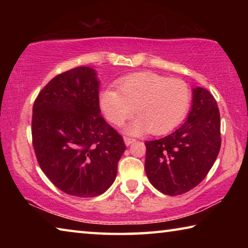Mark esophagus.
Wrapping results in <instances>:
<instances>
[{"instance_id":"34e87169","label":"esophagus","mask_w":248,"mask_h":248,"mask_svg":"<svg viewBox=\"0 0 248 248\" xmlns=\"http://www.w3.org/2000/svg\"><path fill=\"white\" fill-rule=\"evenodd\" d=\"M124 143H125V145L131 144L132 142L136 141V139H133V138H130V137H124Z\"/></svg>"}]
</instances>
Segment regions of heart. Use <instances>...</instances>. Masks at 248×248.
I'll return each mask as SVG.
<instances>
[{"label": "heart", "instance_id": "heart-1", "mask_svg": "<svg viewBox=\"0 0 248 248\" xmlns=\"http://www.w3.org/2000/svg\"><path fill=\"white\" fill-rule=\"evenodd\" d=\"M116 90H105L99 97L106 118L116 125L133 115L138 118L125 131L132 134L151 130L162 134L182 123L190 106L191 93L182 79L169 78L152 72H139L119 79Z\"/></svg>", "mask_w": 248, "mask_h": 248}]
</instances>
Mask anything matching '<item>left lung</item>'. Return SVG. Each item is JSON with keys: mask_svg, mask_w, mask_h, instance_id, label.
<instances>
[{"mask_svg": "<svg viewBox=\"0 0 248 248\" xmlns=\"http://www.w3.org/2000/svg\"><path fill=\"white\" fill-rule=\"evenodd\" d=\"M187 121L162 139L145 141V173L163 194L183 195L202 182L221 146L220 111L213 95L194 89Z\"/></svg>", "mask_w": 248, "mask_h": 248, "instance_id": "8db88e82", "label": "left lung"}]
</instances>
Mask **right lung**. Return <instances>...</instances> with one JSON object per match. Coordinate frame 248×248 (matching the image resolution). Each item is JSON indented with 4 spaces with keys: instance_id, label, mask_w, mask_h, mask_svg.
I'll return each mask as SVG.
<instances>
[{
    "instance_id": "add662e5",
    "label": "right lung",
    "mask_w": 248,
    "mask_h": 248,
    "mask_svg": "<svg viewBox=\"0 0 248 248\" xmlns=\"http://www.w3.org/2000/svg\"><path fill=\"white\" fill-rule=\"evenodd\" d=\"M95 71L58 74L32 106V146L40 169L65 194L92 198L114 183L125 150L123 137L100 115Z\"/></svg>"
}]
</instances>
